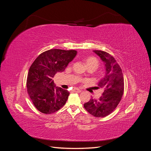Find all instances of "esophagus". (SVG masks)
Returning <instances> with one entry per match:
<instances>
[{
  "mask_svg": "<svg viewBox=\"0 0 151 151\" xmlns=\"http://www.w3.org/2000/svg\"><path fill=\"white\" fill-rule=\"evenodd\" d=\"M73 91H74V92H76V93H81V89H77V88L74 89H73Z\"/></svg>",
  "mask_w": 151,
  "mask_h": 151,
  "instance_id": "34e87169",
  "label": "esophagus"
}]
</instances>
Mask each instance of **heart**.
Wrapping results in <instances>:
<instances>
[{
  "instance_id": "obj_1",
  "label": "heart",
  "mask_w": 151,
  "mask_h": 151,
  "mask_svg": "<svg viewBox=\"0 0 151 151\" xmlns=\"http://www.w3.org/2000/svg\"><path fill=\"white\" fill-rule=\"evenodd\" d=\"M84 62L86 66L88 68H93L94 70H96L98 67L99 65V62L98 59L93 56H90L87 58H85Z\"/></svg>"
}]
</instances>
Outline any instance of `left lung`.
<instances>
[{
	"instance_id": "1",
	"label": "left lung",
	"mask_w": 151,
	"mask_h": 151,
	"mask_svg": "<svg viewBox=\"0 0 151 151\" xmlns=\"http://www.w3.org/2000/svg\"><path fill=\"white\" fill-rule=\"evenodd\" d=\"M94 52L105 65L106 74L97 87L98 89L101 88L103 93L98 99L91 98L84 107L95 117H104L115 110L120 102L124 91V79L122 68L110 54L101 50H94Z\"/></svg>"
}]
</instances>
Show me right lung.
<instances>
[{
	"label": "right lung",
	"instance_id": "obj_1",
	"mask_svg": "<svg viewBox=\"0 0 151 151\" xmlns=\"http://www.w3.org/2000/svg\"><path fill=\"white\" fill-rule=\"evenodd\" d=\"M77 54L74 50L51 49L41 53L31 65L26 81L28 93L35 108L51 114L64 106L69 92L55 87L52 79L63 72Z\"/></svg>",
	"mask_w": 151,
	"mask_h": 151
}]
</instances>
